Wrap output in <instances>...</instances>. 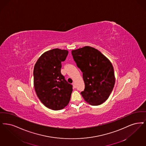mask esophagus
Instances as JSON below:
<instances>
[{
    "label": "esophagus",
    "mask_w": 146,
    "mask_h": 146,
    "mask_svg": "<svg viewBox=\"0 0 146 146\" xmlns=\"http://www.w3.org/2000/svg\"><path fill=\"white\" fill-rule=\"evenodd\" d=\"M72 86H73V87H74V88H76V84H75V82H73L72 83Z\"/></svg>",
    "instance_id": "esophagus-1"
}]
</instances>
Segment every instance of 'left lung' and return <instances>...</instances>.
I'll list each match as a JSON object with an SVG mask.
<instances>
[{
	"label": "left lung",
	"instance_id": "obj_1",
	"mask_svg": "<svg viewBox=\"0 0 146 146\" xmlns=\"http://www.w3.org/2000/svg\"><path fill=\"white\" fill-rule=\"evenodd\" d=\"M76 65L83 72L85 88L81 94L93 106L101 105L109 97L115 83L114 69L106 57L90 46L72 50Z\"/></svg>",
	"mask_w": 146,
	"mask_h": 146
}]
</instances>
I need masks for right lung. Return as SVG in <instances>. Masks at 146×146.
<instances>
[{"mask_svg": "<svg viewBox=\"0 0 146 146\" xmlns=\"http://www.w3.org/2000/svg\"><path fill=\"white\" fill-rule=\"evenodd\" d=\"M68 51L54 48L42 54L35 64L34 88L38 99L45 106L53 110H62L68 105L72 85L61 74L62 62Z\"/></svg>", "mask_w": 146, "mask_h": 146, "instance_id": "add662e5", "label": "right lung"}]
</instances>
